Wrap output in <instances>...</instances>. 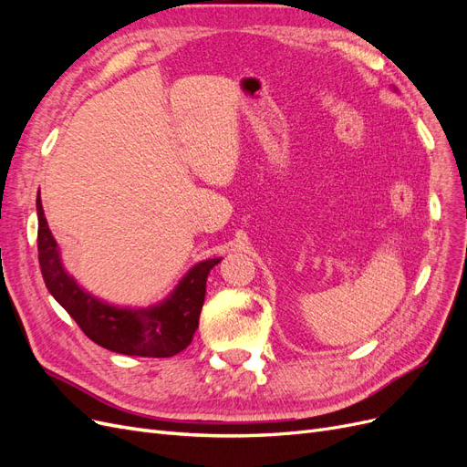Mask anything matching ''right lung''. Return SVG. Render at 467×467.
Returning a JSON list of instances; mask_svg holds the SVG:
<instances>
[{
  "mask_svg": "<svg viewBox=\"0 0 467 467\" xmlns=\"http://www.w3.org/2000/svg\"><path fill=\"white\" fill-rule=\"evenodd\" d=\"M38 214V263L48 292L66 312L74 317L79 329L93 343L119 355L165 358L185 350L194 331L206 296L208 273L222 259L196 263L179 280L165 300L148 307H119L97 298L69 275L60 257L58 244L48 228L40 199Z\"/></svg>",
  "mask_w": 467,
  "mask_h": 467,
  "instance_id": "right-lung-1",
  "label": "right lung"
}]
</instances>
